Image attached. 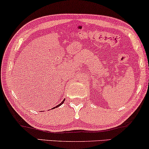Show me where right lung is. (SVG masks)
Segmentation results:
<instances>
[{"instance_id": "add662e5", "label": "right lung", "mask_w": 149, "mask_h": 149, "mask_svg": "<svg viewBox=\"0 0 149 149\" xmlns=\"http://www.w3.org/2000/svg\"><path fill=\"white\" fill-rule=\"evenodd\" d=\"M64 101H65V99L63 100V101H62V102H61V103H60L59 104H58V105H57V106H56V107H54L53 109H54V108H56V107H59L60 105H61V104H63V102H64Z\"/></svg>"}]
</instances>
